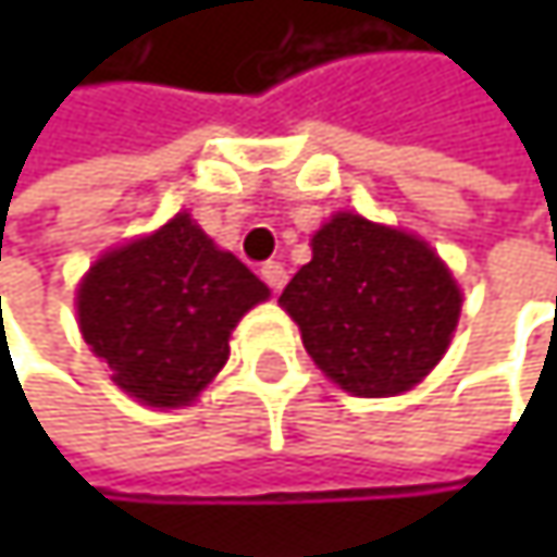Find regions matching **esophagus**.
<instances>
[{"label": "esophagus", "mask_w": 557, "mask_h": 557, "mask_svg": "<svg viewBox=\"0 0 557 557\" xmlns=\"http://www.w3.org/2000/svg\"><path fill=\"white\" fill-rule=\"evenodd\" d=\"M261 277H264V283H268L274 293H280L283 283H286V268H283L280 261H268V264L261 268Z\"/></svg>", "instance_id": "esophagus-1"}]
</instances>
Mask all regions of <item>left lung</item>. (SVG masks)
<instances>
[{"label":"left lung","mask_w":557,"mask_h":557,"mask_svg":"<svg viewBox=\"0 0 557 557\" xmlns=\"http://www.w3.org/2000/svg\"><path fill=\"white\" fill-rule=\"evenodd\" d=\"M280 306L329 381L351 396H396L448 351L461 289L422 238L338 212L312 235V261Z\"/></svg>","instance_id":"1"}]
</instances>
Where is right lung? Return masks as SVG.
Returning <instances> with one entry per match:
<instances>
[{"instance_id":"obj_1","label":"right lung","mask_w":557,"mask_h":557,"mask_svg":"<svg viewBox=\"0 0 557 557\" xmlns=\"http://www.w3.org/2000/svg\"><path fill=\"white\" fill-rule=\"evenodd\" d=\"M271 289L176 212L154 235L106 251L76 289L83 342L145 406H189L228 361L238 319Z\"/></svg>"}]
</instances>
